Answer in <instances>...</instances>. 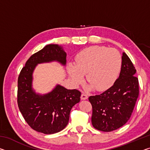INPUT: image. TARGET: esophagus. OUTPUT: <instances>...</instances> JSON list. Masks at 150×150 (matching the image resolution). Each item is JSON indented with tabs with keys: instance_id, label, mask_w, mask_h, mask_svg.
Instances as JSON below:
<instances>
[{
	"instance_id": "34e87169",
	"label": "esophagus",
	"mask_w": 150,
	"mask_h": 150,
	"mask_svg": "<svg viewBox=\"0 0 150 150\" xmlns=\"http://www.w3.org/2000/svg\"><path fill=\"white\" fill-rule=\"evenodd\" d=\"M87 98H88V96H87V94H85L84 93H83L82 94H81V99H82V100H85V99H87Z\"/></svg>"
}]
</instances>
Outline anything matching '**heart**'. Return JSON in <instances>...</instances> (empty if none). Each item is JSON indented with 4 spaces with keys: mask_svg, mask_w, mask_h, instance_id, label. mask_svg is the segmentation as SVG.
I'll use <instances>...</instances> for the list:
<instances>
[{
    "mask_svg": "<svg viewBox=\"0 0 150 150\" xmlns=\"http://www.w3.org/2000/svg\"><path fill=\"white\" fill-rule=\"evenodd\" d=\"M122 67V56L118 50L104 46H91L81 50L70 63L69 73L76 84L87 82L96 91H105L117 79Z\"/></svg>",
    "mask_w": 150,
    "mask_h": 150,
    "instance_id": "1",
    "label": "heart"
}]
</instances>
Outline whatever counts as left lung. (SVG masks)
<instances>
[{
  "instance_id": "8db88e82",
  "label": "left lung",
  "mask_w": 150,
  "mask_h": 150,
  "mask_svg": "<svg viewBox=\"0 0 150 150\" xmlns=\"http://www.w3.org/2000/svg\"><path fill=\"white\" fill-rule=\"evenodd\" d=\"M136 72L132 61L123 52L120 76L114 85L100 95L88 97L93 108L91 122L96 130H117L130 119L139 95Z\"/></svg>"
}]
</instances>
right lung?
Wrapping results in <instances>:
<instances>
[{
  "label": "right lung",
  "instance_id": "1",
  "mask_svg": "<svg viewBox=\"0 0 150 150\" xmlns=\"http://www.w3.org/2000/svg\"><path fill=\"white\" fill-rule=\"evenodd\" d=\"M58 61L66 63V53L56 44L47 45L30 57L22 67L18 79L17 103L28 124L35 131L45 134L59 132L65 128L69 114L80 101L81 92L57 85L52 92L41 96L32 88V73L38 63Z\"/></svg>",
  "mask_w": 150,
  "mask_h": 150
}]
</instances>
